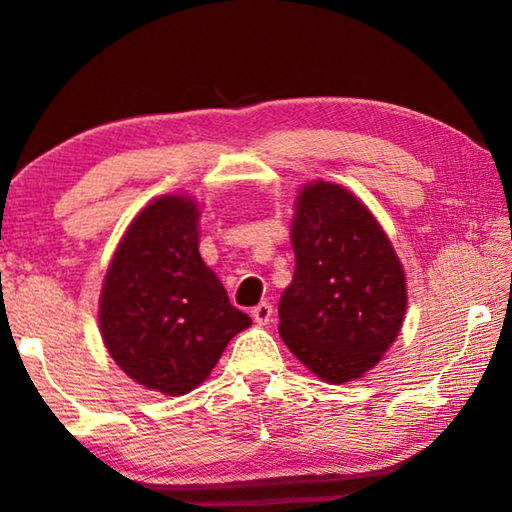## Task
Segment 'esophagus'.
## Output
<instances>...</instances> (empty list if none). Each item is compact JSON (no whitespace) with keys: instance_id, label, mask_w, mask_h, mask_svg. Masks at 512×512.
<instances>
[{"instance_id":"obj_1","label":"esophagus","mask_w":512,"mask_h":512,"mask_svg":"<svg viewBox=\"0 0 512 512\" xmlns=\"http://www.w3.org/2000/svg\"><path fill=\"white\" fill-rule=\"evenodd\" d=\"M250 316H253L257 325H266L273 316V305H271V302H259V305L253 307V311H250Z\"/></svg>"}]
</instances>
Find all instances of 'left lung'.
Wrapping results in <instances>:
<instances>
[{
	"instance_id": "obj_1",
	"label": "left lung",
	"mask_w": 512,
	"mask_h": 512,
	"mask_svg": "<svg viewBox=\"0 0 512 512\" xmlns=\"http://www.w3.org/2000/svg\"><path fill=\"white\" fill-rule=\"evenodd\" d=\"M296 273L282 293L280 336L329 384L361 377L395 341L406 314L400 259L348 189L302 187L291 228Z\"/></svg>"
}]
</instances>
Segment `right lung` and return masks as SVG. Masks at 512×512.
<instances>
[{
    "label": "right lung",
    "mask_w": 512,
    "mask_h": 512,
    "mask_svg": "<svg viewBox=\"0 0 512 512\" xmlns=\"http://www.w3.org/2000/svg\"><path fill=\"white\" fill-rule=\"evenodd\" d=\"M99 325L117 366L137 384L185 395L250 325L198 253V207L162 196L135 216L112 257Z\"/></svg>",
    "instance_id": "obj_1"
}]
</instances>
